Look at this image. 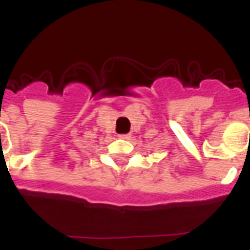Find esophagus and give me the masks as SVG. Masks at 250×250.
<instances>
[{"label": "esophagus", "instance_id": "esophagus-1", "mask_svg": "<svg viewBox=\"0 0 250 250\" xmlns=\"http://www.w3.org/2000/svg\"><path fill=\"white\" fill-rule=\"evenodd\" d=\"M121 139H130V134H123V135H120Z\"/></svg>", "mask_w": 250, "mask_h": 250}]
</instances>
